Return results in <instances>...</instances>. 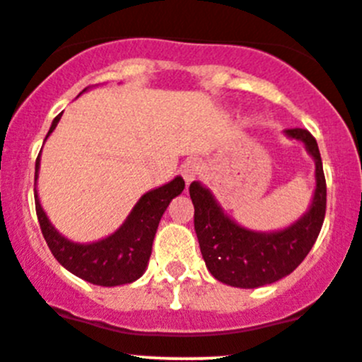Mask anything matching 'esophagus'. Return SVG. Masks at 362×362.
Returning <instances> with one entry per match:
<instances>
[{
  "label": "esophagus",
  "instance_id": "34e87169",
  "mask_svg": "<svg viewBox=\"0 0 362 362\" xmlns=\"http://www.w3.org/2000/svg\"><path fill=\"white\" fill-rule=\"evenodd\" d=\"M200 174V162L197 158H188L181 165V176L186 182H192Z\"/></svg>",
  "mask_w": 362,
  "mask_h": 362
}]
</instances>
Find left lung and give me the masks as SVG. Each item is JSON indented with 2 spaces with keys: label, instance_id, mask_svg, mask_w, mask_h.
<instances>
[{
  "label": "left lung",
  "instance_id": "8db88e82",
  "mask_svg": "<svg viewBox=\"0 0 362 362\" xmlns=\"http://www.w3.org/2000/svg\"><path fill=\"white\" fill-rule=\"evenodd\" d=\"M289 137L303 141L315 160V186L310 211L289 228L275 233H256L240 228L223 214L209 189L200 182L189 185L195 206L193 223L200 252L209 272L233 288H262L289 275L310 252L326 216V177L319 146L307 129H288Z\"/></svg>",
  "mask_w": 362,
  "mask_h": 362
}]
</instances>
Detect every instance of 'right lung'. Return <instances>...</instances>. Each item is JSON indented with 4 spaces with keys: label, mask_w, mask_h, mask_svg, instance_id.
I'll list each match as a JSON object with an SVG mask.
<instances>
[{
    "label": "right lung",
    "mask_w": 362,
    "mask_h": 362,
    "mask_svg": "<svg viewBox=\"0 0 362 362\" xmlns=\"http://www.w3.org/2000/svg\"><path fill=\"white\" fill-rule=\"evenodd\" d=\"M61 115L54 118L47 137L59 124ZM38 167L40 155L36 158L35 185L38 177ZM182 189H185V181L182 177H176L167 185L148 192L146 195L141 197L120 230L94 244H74L62 237L48 221L35 189L36 216L52 255L62 267L90 284L111 288V286L130 284L144 274L151 256V245L160 218L170 200L180 195Z\"/></svg>",
    "instance_id": "obj_1"
}]
</instances>
